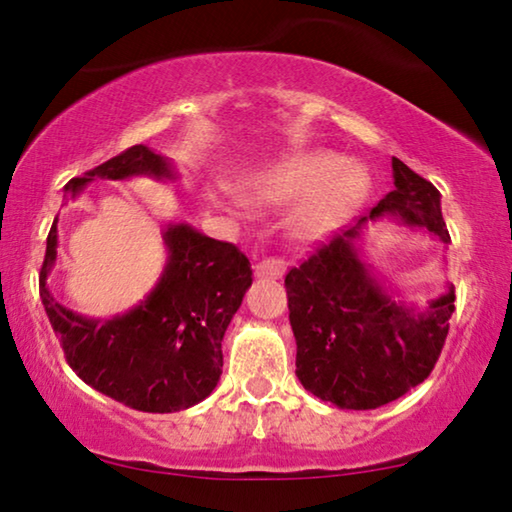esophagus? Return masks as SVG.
<instances>
[{
    "label": "esophagus",
    "mask_w": 512,
    "mask_h": 512,
    "mask_svg": "<svg viewBox=\"0 0 512 512\" xmlns=\"http://www.w3.org/2000/svg\"><path fill=\"white\" fill-rule=\"evenodd\" d=\"M285 262L280 257H266L262 262L255 264V276L264 280H280L285 276Z\"/></svg>",
    "instance_id": "esophagus-1"
}]
</instances>
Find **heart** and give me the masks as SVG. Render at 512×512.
<instances>
[{"label": "heart", "mask_w": 512, "mask_h": 512, "mask_svg": "<svg viewBox=\"0 0 512 512\" xmlns=\"http://www.w3.org/2000/svg\"><path fill=\"white\" fill-rule=\"evenodd\" d=\"M331 151H301L250 174L246 190L257 200H303L294 211V227L303 236H319L352 213L368 193V174L356 163H337Z\"/></svg>", "instance_id": "b5f03b06"}]
</instances>
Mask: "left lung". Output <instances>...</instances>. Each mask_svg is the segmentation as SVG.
Here are the masks:
<instances>
[{
    "label": "left lung",
    "instance_id": "left-lung-1",
    "mask_svg": "<svg viewBox=\"0 0 512 512\" xmlns=\"http://www.w3.org/2000/svg\"><path fill=\"white\" fill-rule=\"evenodd\" d=\"M393 183L370 216L333 234L285 276L296 377L305 391L340 409H377L430 377L455 310L453 287L425 310L395 301L358 257L363 225L381 216L451 241L439 190L400 158H393Z\"/></svg>",
    "mask_w": 512,
    "mask_h": 512
}]
</instances>
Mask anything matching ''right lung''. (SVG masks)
I'll return each mask as SVG.
<instances>
[{
    "instance_id": "right-lung-1",
    "label": "right lung",
    "mask_w": 512,
    "mask_h": 512,
    "mask_svg": "<svg viewBox=\"0 0 512 512\" xmlns=\"http://www.w3.org/2000/svg\"><path fill=\"white\" fill-rule=\"evenodd\" d=\"M174 179L172 163L144 144L121 151L66 183L78 197L94 179ZM167 264L158 285L133 310L112 319H87L61 305L48 289L57 262V218L38 276L43 308L71 368L85 384L126 407L170 414L202 402L223 375V335L246 289L248 257L234 243L216 241L190 225H167Z\"/></svg>"
}]
</instances>
